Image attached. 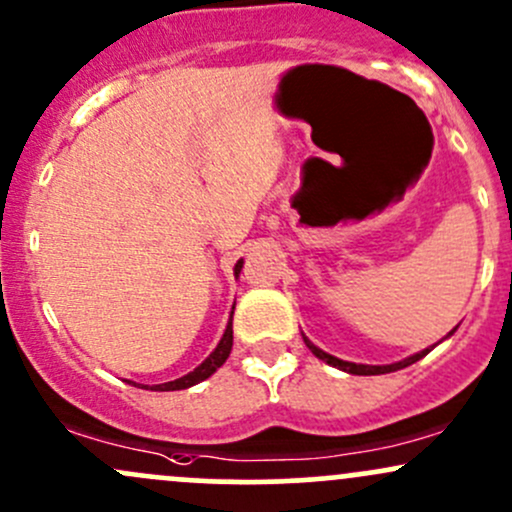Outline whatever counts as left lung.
<instances>
[{"label": "left lung", "instance_id": "8db88e82", "mask_svg": "<svg viewBox=\"0 0 512 512\" xmlns=\"http://www.w3.org/2000/svg\"><path fill=\"white\" fill-rule=\"evenodd\" d=\"M454 329H456V327H454ZM454 329H452V332H454ZM452 332H449L447 337H452ZM302 339H305L307 349H310L312 354L317 356V359L324 361V364H329V366L339 368V371H344V373H351V376H378V373L400 371V368H405V366L415 364V361H420L422 356H427V354H430V351H432V349H422V351H417V354L408 356V359H403V361H395V364H386V366H368V364H354V361H344V359H337V356L327 354V351H322L320 346H315V344H312L310 339L305 337V334H302Z\"/></svg>", "mask_w": 512, "mask_h": 512}]
</instances>
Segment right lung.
Instances as JSON below:
<instances>
[{"label": "right lung", "mask_w": 512, "mask_h": 512, "mask_svg": "<svg viewBox=\"0 0 512 512\" xmlns=\"http://www.w3.org/2000/svg\"><path fill=\"white\" fill-rule=\"evenodd\" d=\"M241 268H244V258H239L234 266V276H239ZM234 315V310H232ZM232 315H229V322H227V329H224L222 339H219V344L214 346V351L210 356H207L205 361H202L200 366L195 368V371L185 373V376L175 378V381H168V383H158V386H153V390H185L190 386H195V383L205 381V378H210L214 371H217L219 366L224 364V361L229 359V354H232V344H234V329H232Z\"/></svg>", "instance_id": "obj_1"}]
</instances>
